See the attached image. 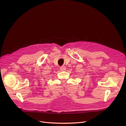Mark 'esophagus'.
<instances>
[{
    "mask_svg": "<svg viewBox=\"0 0 126 126\" xmlns=\"http://www.w3.org/2000/svg\"><path fill=\"white\" fill-rule=\"evenodd\" d=\"M60 69H61V70H62V71L65 70L66 69V67L65 66H62L60 67Z\"/></svg>",
    "mask_w": 126,
    "mask_h": 126,
    "instance_id": "34e87169",
    "label": "esophagus"
}]
</instances>
